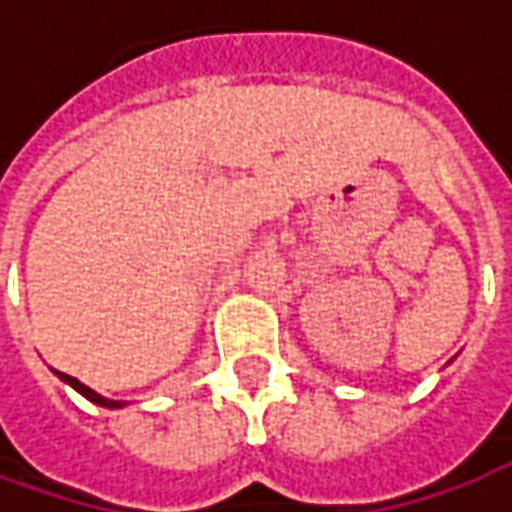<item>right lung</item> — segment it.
<instances>
[{
    "label": "right lung",
    "instance_id": "obj_1",
    "mask_svg": "<svg viewBox=\"0 0 512 512\" xmlns=\"http://www.w3.org/2000/svg\"><path fill=\"white\" fill-rule=\"evenodd\" d=\"M57 376H60L62 381H65V384H71L73 389H76V392H82V395L87 397V400H93V403H98V406H104V408H120V406H123V400H109V397H101V395H98V392H93L90 386H84L82 381H76V378L65 376V373H57Z\"/></svg>",
    "mask_w": 512,
    "mask_h": 512
}]
</instances>
